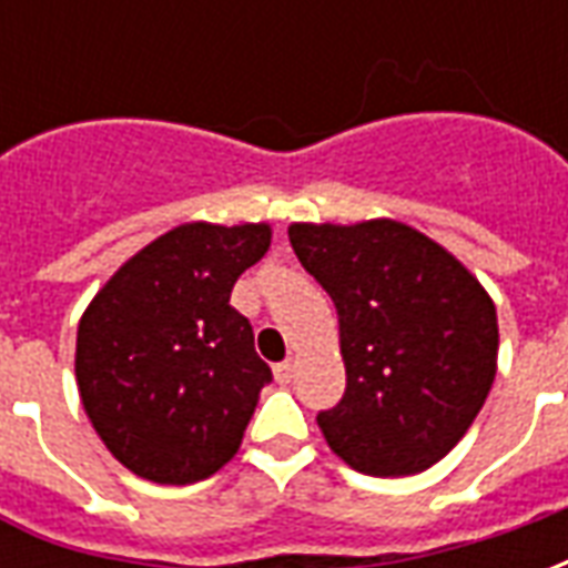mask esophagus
Returning <instances> with one entry per match:
<instances>
[{"label": "esophagus", "instance_id": "34e87169", "mask_svg": "<svg viewBox=\"0 0 568 568\" xmlns=\"http://www.w3.org/2000/svg\"><path fill=\"white\" fill-rule=\"evenodd\" d=\"M273 377H276V383L288 386V383L295 381V362H292V358H285V362H280V365H273Z\"/></svg>", "mask_w": 568, "mask_h": 568}]
</instances>
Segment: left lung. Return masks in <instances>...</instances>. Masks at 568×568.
<instances>
[{
  "label": "left lung",
  "instance_id": "1",
  "mask_svg": "<svg viewBox=\"0 0 568 568\" xmlns=\"http://www.w3.org/2000/svg\"><path fill=\"white\" fill-rule=\"evenodd\" d=\"M304 271L332 295L346 393L322 435L362 475L426 471L459 444L496 377V304L435 240L393 219L292 224Z\"/></svg>",
  "mask_w": 568,
  "mask_h": 568
}]
</instances>
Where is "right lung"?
Wrapping results in <instances>:
<instances>
[{"label":"right lung","mask_w":568,"mask_h":568,"mask_svg":"<svg viewBox=\"0 0 568 568\" xmlns=\"http://www.w3.org/2000/svg\"><path fill=\"white\" fill-rule=\"evenodd\" d=\"M267 248L271 224H179L121 264L84 310L81 405L133 475L194 484L240 450L273 374L231 288Z\"/></svg>","instance_id":"right-lung-1"}]
</instances>
